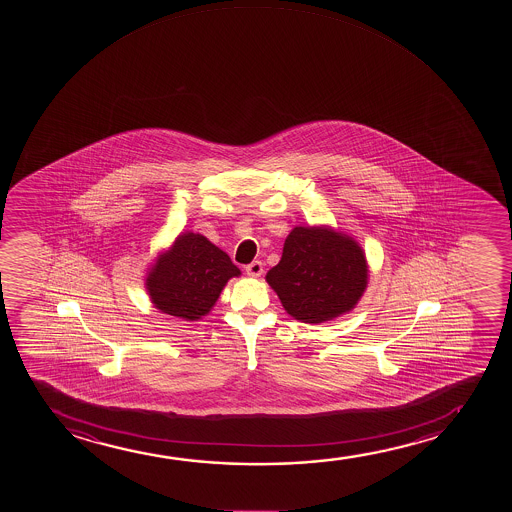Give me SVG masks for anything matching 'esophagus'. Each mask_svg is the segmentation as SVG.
<instances>
[{"label":"esophagus","mask_w":512,"mask_h":512,"mask_svg":"<svg viewBox=\"0 0 512 512\" xmlns=\"http://www.w3.org/2000/svg\"><path fill=\"white\" fill-rule=\"evenodd\" d=\"M245 271L248 276H260L262 271H264V267H262L260 260H253L252 264H248V266L245 267Z\"/></svg>","instance_id":"34e87169"}]
</instances>
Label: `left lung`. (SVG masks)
Instances as JSON below:
<instances>
[{"label": "left lung", "mask_w": 512, "mask_h": 512, "mask_svg": "<svg viewBox=\"0 0 512 512\" xmlns=\"http://www.w3.org/2000/svg\"><path fill=\"white\" fill-rule=\"evenodd\" d=\"M267 283L295 320L322 323L355 308L367 285L357 241L330 229L295 227Z\"/></svg>", "instance_id": "obj_1"}]
</instances>
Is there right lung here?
<instances>
[{"label":"right lung","instance_id":"right-lung-1","mask_svg":"<svg viewBox=\"0 0 512 512\" xmlns=\"http://www.w3.org/2000/svg\"><path fill=\"white\" fill-rule=\"evenodd\" d=\"M232 276H239V269L227 253L201 234L185 232L155 262L147 290L162 313L194 322L208 315Z\"/></svg>","mask_w":512,"mask_h":512}]
</instances>
